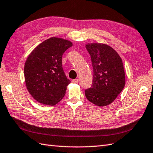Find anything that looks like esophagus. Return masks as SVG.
<instances>
[{
	"label": "esophagus",
	"mask_w": 153,
	"mask_h": 153,
	"mask_svg": "<svg viewBox=\"0 0 153 153\" xmlns=\"http://www.w3.org/2000/svg\"><path fill=\"white\" fill-rule=\"evenodd\" d=\"M79 79H73L72 80V82L73 83H78L79 82Z\"/></svg>",
	"instance_id": "esophagus-1"
}]
</instances>
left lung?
I'll use <instances>...</instances> for the list:
<instances>
[{"mask_svg":"<svg viewBox=\"0 0 153 153\" xmlns=\"http://www.w3.org/2000/svg\"><path fill=\"white\" fill-rule=\"evenodd\" d=\"M93 67L91 88L85 90L88 100L97 106L111 104L123 90L125 73L122 59L111 46L105 44H88Z\"/></svg>","mask_w":153,"mask_h":153,"instance_id":"obj_1","label":"left lung"}]
</instances>
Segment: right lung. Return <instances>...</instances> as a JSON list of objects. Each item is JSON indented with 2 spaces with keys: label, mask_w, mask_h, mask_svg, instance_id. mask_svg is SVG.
Wrapping results in <instances>:
<instances>
[{
  "label": "right lung",
  "mask_w": 153,
  "mask_h": 153,
  "mask_svg": "<svg viewBox=\"0 0 153 153\" xmlns=\"http://www.w3.org/2000/svg\"><path fill=\"white\" fill-rule=\"evenodd\" d=\"M71 42L52 37L40 43L29 54L24 67L26 86L38 102L54 105L62 100L68 79L62 67V56Z\"/></svg>",
  "instance_id": "right-lung-1"
}]
</instances>
